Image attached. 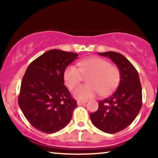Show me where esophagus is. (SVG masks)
<instances>
[{
	"label": "esophagus",
	"mask_w": 158,
	"mask_h": 158,
	"mask_svg": "<svg viewBox=\"0 0 158 158\" xmlns=\"http://www.w3.org/2000/svg\"><path fill=\"white\" fill-rule=\"evenodd\" d=\"M86 103H87L86 101H77V105H85Z\"/></svg>",
	"instance_id": "obj_1"
}]
</instances>
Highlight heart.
<instances>
[{
	"label": "heart",
	"instance_id": "obj_1",
	"mask_svg": "<svg viewBox=\"0 0 158 158\" xmlns=\"http://www.w3.org/2000/svg\"><path fill=\"white\" fill-rule=\"evenodd\" d=\"M77 65L78 68L68 65L64 71V83L70 89L78 85L83 75H88L86 79L88 84L79 86L73 91V96L77 100H90L100 92L102 95L110 94L119 83V70L102 58H88L81 60Z\"/></svg>",
	"mask_w": 158,
	"mask_h": 158
}]
</instances>
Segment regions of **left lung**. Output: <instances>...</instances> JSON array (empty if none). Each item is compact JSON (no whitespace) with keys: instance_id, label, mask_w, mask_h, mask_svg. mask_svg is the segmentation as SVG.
I'll use <instances>...</instances> for the list:
<instances>
[{"instance_id":"8db88e82","label":"left lung","mask_w":158,"mask_h":158,"mask_svg":"<svg viewBox=\"0 0 158 158\" xmlns=\"http://www.w3.org/2000/svg\"><path fill=\"white\" fill-rule=\"evenodd\" d=\"M110 58L120 71L121 78L116 91L98 102V109L90 114L94 125L101 131L115 134L130 125L142 108V86L139 74L132 64L115 52L98 53Z\"/></svg>"}]
</instances>
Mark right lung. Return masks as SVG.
I'll use <instances>...</instances> for the list:
<instances>
[{
	"label": "right lung",
	"mask_w": 158,
	"mask_h": 158,
	"mask_svg": "<svg viewBox=\"0 0 158 158\" xmlns=\"http://www.w3.org/2000/svg\"><path fill=\"white\" fill-rule=\"evenodd\" d=\"M78 54L52 49L34 60L21 81L19 105L34 128L52 134L68 124L77 102L64 85V71Z\"/></svg>",
	"instance_id": "obj_1"
}]
</instances>
